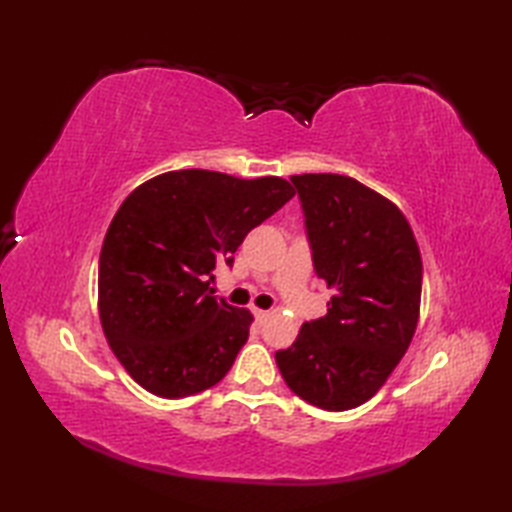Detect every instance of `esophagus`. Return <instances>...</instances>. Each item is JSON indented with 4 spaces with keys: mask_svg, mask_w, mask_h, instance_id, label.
<instances>
[{
    "mask_svg": "<svg viewBox=\"0 0 512 512\" xmlns=\"http://www.w3.org/2000/svg\"><path fill=\"white\" fill-rule=\"evenodd\" d=\"M253 314H255V321L257 323H264L268 319V312L266 310H259V308H253Z\"/></svg>",
    "mask_w": 512,
    "mask_h": 512,
    "instance_id": "1",
    "label": "esophagus"
}]
</instances>
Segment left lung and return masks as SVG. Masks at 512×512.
<instances>
[{
    "instance_id": "left-lung-1",
    "label": "left lung",
    "mask_w": 512,
    "mask_h": 512,
    "mask_svg": "<svg viewBox=\"0 0 512 512\" xmlns=\"http://www.w3.org/2000/svg\"><path fill=\"white\" fill-rule=\"evenodd\" d=\"M290 180L306 213L314 270L334 295L328 314L303 323L275 361L310 405L354 409L387 383L416 332L420 248L398 206L358 180L339 173Z\"/></svg>"
}]
</instances>
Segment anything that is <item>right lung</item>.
Wrapping results in <instances>:
<instances>
[{
	"label": "right lung",
	"mask_w": 512,
	"mask_h": 512,
	"mask_svg": "<svg viewBox=\"0 0 512 512\" xmlns=\"http://www.w3.org/2000/svg\"><path fill=\"white\" fill-rule=\"evenodd\" d=\"M295 189L284 178L167 171L127 195L99 259V317L112 352L160 398L220 383L248 341L253 314L209 288L248 231Z\"/></svg>",
	"instance_id": "1"
}]
</instances>
